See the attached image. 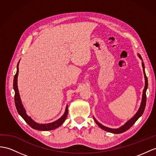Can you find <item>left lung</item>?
Instances as JSON below:
<instances>
[{
	"label": "left lung",
	"mask_w": 156,
	"mask_h": 156,
	"mask_svg": "<svg viewBox=\"0 0 156 156\" xmlns=\"http://www.w3.org/2000/svg\"><path fill=\"white\" fill-rule=\"evenodd\" d=\"M140 58H141V57H140ZM142 67H143L144 77H145V87H144V90H143L142 100V102H141V105H140V107L138 110V111L137 112V113L136 114L134 117L132 118V119L130 120H128V122L124 125H123L122 127H120L119 128H117V129H112V128H108V127L104 126L103 125H102L101 124H100L94 118V121H95V122L97 124L98 126L102 129V130L109 132H111V133H114V134H121V133H123L124 132H126V130H128L129 128H130L132 125L136 122V120H137L139 119V118L142 115V114L144 111V109H145V107H146V90H147V85H147V76H146V73H145V70H144V65L143 62H142Z\"/></svg>",
	"instance_id": "1"
}]
</instances>
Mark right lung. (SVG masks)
Wrapping results in <instances>:
<instances>
[{
	"label": "right lung",
	"mask_w": 156,
	"mask_h": 156,
	"mask_svg": "<svg viewBox=\"0 0 156 156\" xmlns=\"http://www.w3.org/2000/svg\"><path fill=\"white\" fill-rule=\"evenodd\" d=\"M18 63L17 65V71L16 73L15 74L14 77V82H13V87L15 91V94H14V102H15V106H16V108L17 111L19 115H20L22 118H23L24 120L26 121V122L28 123L30 127L32 128L35 129V130H43V131H47V130H51L58 128L62 125L64 121L66 120L67 114H68V107L67 106L65 113L64 115L60 118L58 120L55 121V122L49 124H40L34 122V121L26 115L25 109L24 108L21 102L20 97L19 95V92L18 89V86H17V78H18Z\"/></svg>",
	"instance_id": "1"
}]
</instances>
